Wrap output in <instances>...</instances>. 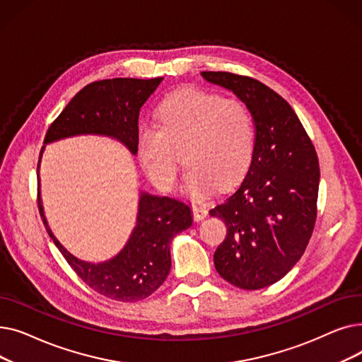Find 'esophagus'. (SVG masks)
I'll list each match as a JSON object with an SVG mask.
<instances>
[{
  "label": "esophagus",
  "mask_w": 362,
  "mask_h": 362,
  "mask_svg": "<svg viewBox=\"0 0 362 362\" xmlns=\"http://www.w3.org/2000/svg\"><path fill=\"white\" fill-rule=\"evenodd\" d=\"M192 211H194V218H195L197 221L204 220V218L208 216L206 206H205V204H202V202H194Z\"/></svg>",
  "instance_id": "obj_1"
}]
</instances>
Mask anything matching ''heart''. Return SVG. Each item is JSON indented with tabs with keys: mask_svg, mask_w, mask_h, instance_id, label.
<instances>
[{
	"mask_svg": "<svg viewBox=\"0 0 362 362\" xmlns=\"http://www.w3.org/2000/svg\"><path fill=\"white\" fill-rule=\"evenodd\" d=\"M185 149L189 168L185 189L204 198L216 185L239 182L255 151L254 117L242 101L201 89H187L168 97L158 110L157 126L138 132V158L146 176L163 191L176 186L179 156Z\"/></svg>",
	"mask_w": 362,
	"mask_h": 362,
	"instance_id": "1",
	"label": "heart"
}]
</instances>
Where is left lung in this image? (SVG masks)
<instances>
[{"instance_id": "1", "label": "left lung", "mask_w": 362, "mask_h": 362, "mask_svg": "<svg viewBox=\"0 0 362 362\" xmlns=\"http://www.w3.org/2000/svg\"><path fill=\"white\" fill-rule=\"evenodd\" d=\"M202 78L233 92L255 123V151L238 191L210 210L227 226L214 254L218 274L257 291L286 276L305 252L317 217L320 167L292 107L264 83L227 71Z\"/></svg>"}]
</instances>
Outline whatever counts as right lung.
I'll return each instance as SVG.
<instances>
[{
    "mask_svg": "<svg viewBox=\"0 0 362 362\" xmlns=\"http://www.w3.org/2000/svg\"><path fill=\"white\" fill-rule=\"evenodd\" d=\"M163 78L105 79L85 86L74 95L49 126L44 145L81 135L116 139L133 156L138 154L139 111ZM37 163V179L42 158ZM37 206L45 229L70 267L89 288L120 302H136L154 293L171 269L170 245L180 232L192 226L191 205L173 198L139 191L136 224L117 255L101 262H89L70 254L49 229L41 194Z\"/></svg>",
    "mask_w": 362,
    "mask_h": 362,
    "instance_id": "right-lung-1",
    "label": "right lung"
}]
</instances>
